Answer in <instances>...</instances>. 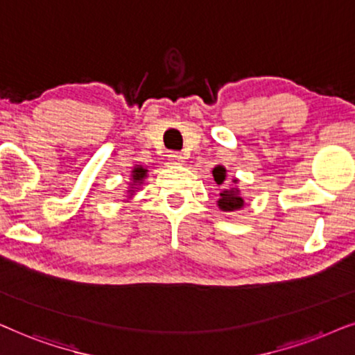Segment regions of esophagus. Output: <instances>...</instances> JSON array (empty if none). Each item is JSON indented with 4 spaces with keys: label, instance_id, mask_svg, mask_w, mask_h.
Instances as JSON below:
<instances>
[{
    "label": "esophagus",
    "instance_id": "esophagus-1",
    "mask_svg": "<svg viewBox=\"0 0 355 355\" xmlns=\"http://www.w3.org/2000/svg\"><path fill=\"white\" fill-rule=\"evenodd\" d=\"M168 160H170V162H172V164L180 165V164L185 162V155H183L182 153H170V154H168Z\"/></svg>",
    "mask_w": 355,
    "mask_h": 355
}]
</instances>
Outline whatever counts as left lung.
<instances>
[{
  "mask_svg": "<svg viewBox=\"0 0 355 355\" xmlns=\"http://www.w3.org/2000/svg\"><path fill=\"white\" fill-rule=\"evenodd\" d=\"M214 178L217 183H222L224 182V173L225 170L222 167H216L214 168ZM237 182V180H235ZM217 206L220 207L222 211H235V209H240V207L243 206V200L242 196L239 195V190H224L219 195V201H217Z\"/></svg>",
  "mask_w": 355,
  "mask_h": 355,
  "instance_id": "1",
  "label": "left lung"
}]
</instances>
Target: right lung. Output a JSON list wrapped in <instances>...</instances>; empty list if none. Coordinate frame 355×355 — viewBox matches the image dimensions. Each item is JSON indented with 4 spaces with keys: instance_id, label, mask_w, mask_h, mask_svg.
<instances>
[{
    "instance_id": "right-lung-1",
    "label": "right lung",
    "mask_w": 355,
    "mask_h": 355,
    "mask_svg": "<svg viewBox=\"0 0 355 355\" xmlns=\"http://www.w3.org/2000/svg\"><path fill=\"white\" fill-rule=\"evenodd\" d=\"M133 180L135 182H141L144 178V175H146V170L144 168H141V167H138V168H135L133 170Z\"/></svg>"
}]
</instances>
